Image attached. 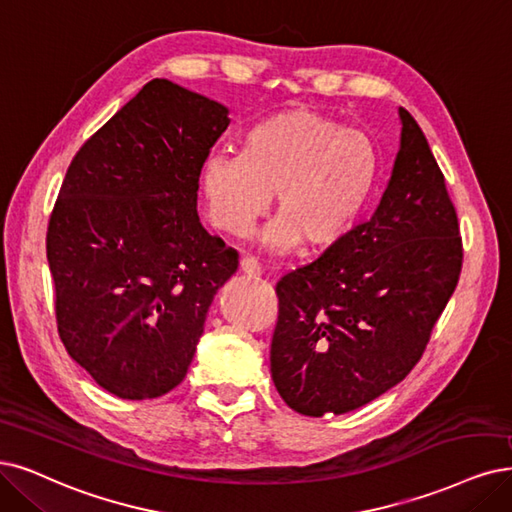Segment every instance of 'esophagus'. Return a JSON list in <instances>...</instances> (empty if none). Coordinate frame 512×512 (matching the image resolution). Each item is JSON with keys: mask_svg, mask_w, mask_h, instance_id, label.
I'll use <instances>...</instances> for the list:
<instances>
[{"mask_svg": "<svg viewBox=\"0 0 512 512\" xmlns=\"http://www.w3.org/2000/svg\"><path fill=\"white\" fill-rule=\"evenodd\" d=\"M238 268L244 276H249V278H259L261 276V266L253 257H242L240 263H238Z\"/></svg>", "mask_w": 512, "mask_h": 512, "instance_id": "esophagus-1", "label": "esophagus"}]
</instances>
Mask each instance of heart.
I'll return each instance as SVG.
<instances>
[{"label":"heart","instance_id":"b5f03b06","mask_svg":"<svg viewBox=\"0 0 512 512\" xmlns=\"http://www.w3.org/2000/svg\"><path fill=\"white\" fill-rule=\"evenodd\" d=\"M382 154L365 132L323 113L289 109L244 132L240 154L208 156L200 192L213 225L244 236L276 198L278 219L261 236L268 251L325 253L361 225L382 183Z\"/></svg>","mask_w":512,"mask_h":512}]
</instances>
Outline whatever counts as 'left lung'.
<instances>
[{"label": "left lung", "instance_id": "1", "mask_svg": "<svg viewBox=\"0 0 512 512\" xmlns=\"http://www.w3.org/2000/svg\"><path fill=\"white\" fill-rule=\"evenodd\" d=\"M399 120L371 219L276 285L272 380L310 418L354 411L403 382L458 285L462 240L445 177L411 113L399 107Z\"/></svg>", "mask_w": 512, "mask_h": 512}]
</instances>
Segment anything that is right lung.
Returning a JSON list of instances; mask_svg holds the SVG:
<instances>
[{"instance_id": "1", "label": "right lung", "mask_w": 512, "mask_h": 512, "mask_svg": "<svg viewBox=\"0 0 512 512\" xmlns=\"http://www.w3.org/2000/svg\"><path fill=\"white\" fill-rule=\"evenodd\" d=\"M230 109L147 82L82 145L48 223L56 323L97 386L126 401L183 382L238 253L198 217V179Z\"/></svg>"}]
</instances>
